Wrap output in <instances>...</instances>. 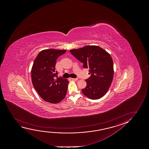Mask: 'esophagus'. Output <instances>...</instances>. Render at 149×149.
<instances>
[{
  "instance_id": "34e87169",
  "label": "esophagus",
  "mask_w": 149,
  "mask_h": 149,
  "mask_svg": "<svg viewBox=\"0 0 149 149\" xmlns=\"http://www.w3.org/2000/svg\"><path fill=\"white\" fill-rule=\"evenodd\" d=\"M72 80H77L78 79V78H72Z\"/></svg>"
}]
</instances>
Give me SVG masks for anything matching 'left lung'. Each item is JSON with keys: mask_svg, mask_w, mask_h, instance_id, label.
Returning <instances> with one entry per match:
<instances>
[{"mask_svg": "<svg viewBox=\"0 0 149 149\" xmlns=\"http://www.w3.org/2000/svg\"><path fill=\"white\" fill-rule=\"evenodd\" d=\"M74 57L89 69L91 76L86 79L87 85L82 93L91 99H98L106 94L113 77V64L110 54L98 46H86L70 50Z\"/></svg>", "mask_w": 149, "mask_h": 149, "instance_id": "1", "label": "left lung"}]
</instances>
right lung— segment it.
<instances>
[{
	"instance_id": "right-lung-1",
	"label": "right lung",
	"mask_w": 149,
	"mask_h": 149,
	"mask_svg": "<svg viewBox=\"0 0 149 149\" xmlns=\"http://www.w3.org/2000/svg\"><path fill=\"white\" fill-rule=\"evenodd\" d=\"M65 50L50 49L40 51L35 58L31 69L33 87L41 98L46 102L57 103L65 97L69 81L57 75L55 65L57 58Z\"/></svg>"
}]
</instances>
